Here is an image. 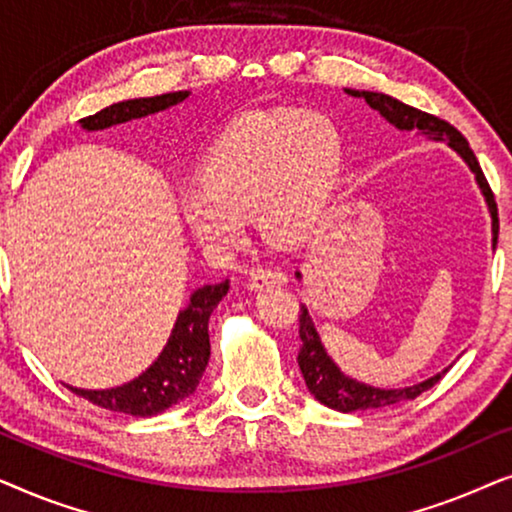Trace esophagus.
<instances>
[{
	"mask_svg": "<svg viewBox=\"0 0 512 512\" xmlns=\"http://www.w3.org/2000/svg\"><path fill=\"white\" fill-rule=\"evenodd\" d=\"M284 284H286V275L277 268H258V270H251L249 275L251 291H263V289H270V286H284Z\"/></svg>",
	"mask_w": 512,
	"mask_h": 512,
	"instance_id": "34e87169",
	"label": "esophagus"
}]
</instances>
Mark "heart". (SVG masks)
Here are the masks:
<instances>
[{"instance_id": "1", "label": "heart", "mask_w": 512, "mask_h": 512, "mask_svg": "<svg viewBox=\"0 0 512 512\" xmlns=\"http://www.w3.org/2000/svg\"><path fill=\"white\" fill-rule=\"evenodd\" d=\"M340 160V132L319 111H251L209 149L200 186L179 198L181 221L212 254L244 247L249 216L265 240L291 247L317 223Z\"/></svg>"}]
</instances>
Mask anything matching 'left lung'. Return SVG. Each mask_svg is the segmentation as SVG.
Wrapping results in <instances>:
<instances>
[{
    "mask_svg": "<svg viewBox=\"0 0 512 512\" xmlns=\"http://www.w3.org/2000/svg\"><path fill=\"white\" fill-rule=\"evenodd\" d=\"M347 95L361 97V100L368 102L370 109H375L384 121L394 125L398 132H415V135H422L431 142H445L450 149L457 153V156L468 165V170L473 172L475 184H478L482 198H485L487 212L492 216V249H496V237H499V219H496V202L492 195V188H489L485 174H482L478 158L471 151V146L464 139V135L457 128H452L450 123L440 121V118L424 114L415 107H408V104L398 102L396 97L384 95V93H373V90H354L345 88ZM300 279V272H296ZM300 340H303V347H300L298 354V366L300 373L305 377L307 389L310 394L317 398L319 403H324L326 408L338 410V412H356V410H375V408H387V405L405 403L424 394L426 389H431L433 384L440 382L450 366L440 370L429 380L410 384V387H398V389H384V387H373V384L354 380L342 373L338 363L331 359V354L326 352L324 342L319 338L317 326L307 312V307H300Z\"/></svg>",
    "mask_w": 512,
    "mask_h": 512,
    "instance_id": "obj_1",
    "label": "left lung"
}]
</instances>
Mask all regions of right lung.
Instances as JSON below:
<instances>
[{"label": "right lung", "mask_w": 512, "mask_h": 512, "mask_svg": "<svg viewBox=\"0 0 512 512\" xmlns=\"http://www.w3.org/2000/svg\"><path fill=\"white\" fill-rule=\"evenodd\" d=\"M188 95L191 90H177V93L156 97H132V100L116 102L93 116L81 118L79 125L86 132L107 130L170 109L174 104L184 102ZM228 289V279L195 289L188 298V305L179 310L163 352L135 380L111 389H79L69 387V384L67 387L100 408L130 417H156L172 405L191 398L209 361V314L221 303Z\"/></svg>", "instance_id": "obj_1"}]
</instances>
